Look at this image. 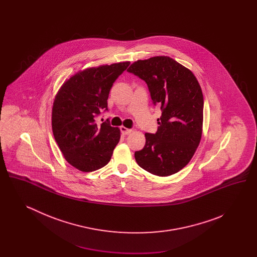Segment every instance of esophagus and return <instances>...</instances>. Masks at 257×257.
Listing matches in <instances>:
<instances>
[{
	"instance_id": "1",
	"label": "esophagus",
	"mask_w": 257,
	"mask_h": 257,
	"mask_svg": "<svg viewBox=\"0 0 257 257\" xmlns=\"http://www.w3.org/2000/svg\"><path fill=\"white\" fill-rule=\"evenodd\" d=\"M120 132H121V134L122 135H128L132 132V130H131V129H128V128L124 127V126H121V127H120Z\"/></svg>"
}]
</instances>
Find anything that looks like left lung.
I'll return each mask as SVG.
<instances>
[{"instance_id":"8db88e82","label":"left lung","mask_w":257,"mask_h":257,"mask_svg":"<svg viewBox=\"0 0 257 257\" xmlns=\"http://www.w3.org/2000/svg\"><path fill=\"white\" fill-rule=\"evenodd\" d=\"M147 83L154 105L162 110L155 134L135 152L145 171L169 176L191 161L202 134L203 94L193 72L167 56L135 61L127 69Z\"/></svg>"}]
</instances>
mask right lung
I'll return each instance as SVG.
<instances>
[{"instance_id": "add662e5", "label": "right lung", "mask_w": 257, "mask_h": 257, "mask_svg": "<svg viewBox=\"0 0 257 257\" xmlns=\"http://www.w3.org/2000/svg\"><path fill=\"white\" fill-rule=\"evenodd\" d=\"M129 61L89 67L66 80L52 109V129L63 157L79 171L89 172L110 162L119 142L120 130L96 116L108 110L107 100L114 81Z\"/></svg>"}]
</instances>
